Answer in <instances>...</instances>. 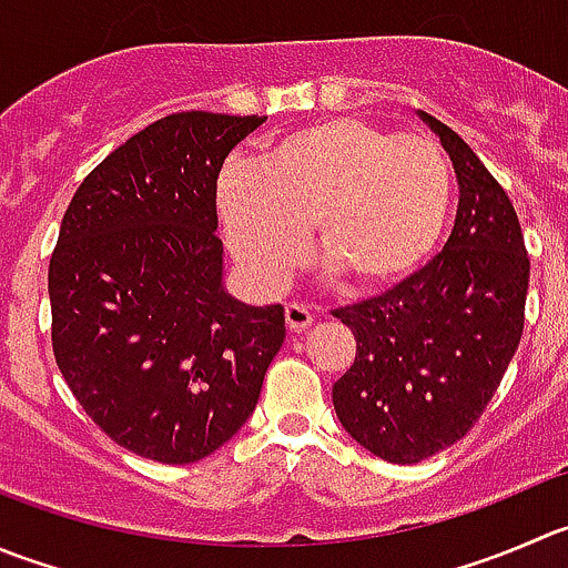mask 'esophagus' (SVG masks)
<instances>
[{
  "mask_svg": "<svg viewBox=\"0 0 568 568\" xmlns=\"http://www.w3.org/2000/svg\"><path fill=\"white\" fill-rule=\"evenodd\" d=\"M285 324L294 333H302V329H307L313 324V313L305 305H300V302H291V305H285Z\"/></svg>",
  "mask_w": 568,
  "mask_h": 568,
  "instance_id": "34e87169",
  "label": "esophagus"
}]
</instances>
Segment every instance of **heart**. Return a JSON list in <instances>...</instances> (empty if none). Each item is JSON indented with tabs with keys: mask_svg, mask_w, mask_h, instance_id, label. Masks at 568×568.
<instances>
[{
	"mask_svg": "<svg viewBox=\"0 0 568 568\" xmlns=\"http://www.w3.org/2000/svg\"><path fill=\"white\" fill-rule=\"evenodd\" d=\"M453 172L430 138L390 135L355 115L313 121L227 163L216 213L250 288L274 296L313 244L357 288H388L430 261L447 230Z\"/></svg>",
	"mask_w": 568,
	"mask_h": 568,
	"instance_id": "1",
	"label": "heart"
}]
</instances>
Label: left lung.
Segmentation results:
<instances>
[{"instance_id": "8db88e82", "label": "left lung", "mask_w": 568, "mask_h": 568, "mask_svg": "<svg viewBox=\"0 0 568 568\" xmlns=\"http://www.w3.org/2000/svg\"><path fill=\"white\" fill-rule=\"evenodd\" d=\"M460 185L442 255L374 300L335 311L357 341L333 385L335 416L377 458L418 464L471 430L525 327L530 257L519 216L464 138L418 110Z\"/></svg>"}]
</instances>
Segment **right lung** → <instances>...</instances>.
<instances>
[{
    "mask_svg": "<svg viewBox=\"0 0 568 568\" xmlns=\"http://www.w3.org/2000/svg\"><path fill=\"white\" fill-rule=\"evenodd\" d=\"M266 115L189 110L110 152L77 189L49 261L52 349L119 447L194 464L252 416L285 338L283 305L224 288L216 180Z\"/></svg>",
    "mask_w": 568,
    "mask_h": 568,
    "instance_id": "right-lung-1",
    "label": "right lung"
}]
</instances>
